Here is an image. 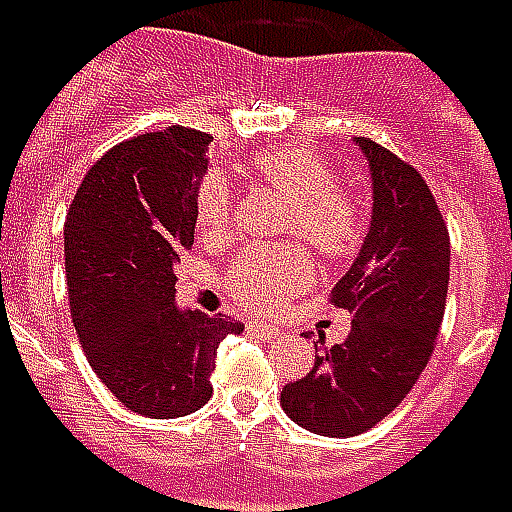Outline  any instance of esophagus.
Wrapping results in <instances>:
<instances>
[{
  "instance_id": "34e87169",
  "label": "esophagus",
  "mask_w": 512,
  "mask_h": 512,
  "mask_svg": "<svg viewBox=\"0 0 512 512\" xmlns=\"http://www.w3.org/2000/svg\"><path fill=\"white\" fill-rule=\"evenodd\" d=\"M246 329L252 334H257V337H268V340H277V337H282V329L279 326H274V323H263V321H249L246 323Z\"/></svg>"
}]
</instances>
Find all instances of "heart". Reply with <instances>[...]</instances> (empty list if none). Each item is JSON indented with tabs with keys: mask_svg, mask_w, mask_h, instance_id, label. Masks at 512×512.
Segmentation results:
<instances>
[{
	"mask_svg": "<svg viewBox=\"0 0 512 512\" xmlns=\"http://www.w3.org/2000/svg\"><path fill=\"white\" fill-rule=\"evenodd\" d=\"M246 175L257 186L288 200L282 230L299 235L326 260H340L362 244L367 230V200L362 191L334 180L326 158L301 145H279L252 153ZM197 233L205 241H222L233 224V191L222 175H205L194 194ZM310 255L299 244H255L227 268V296L249 310L271 312L307 288Z\"/></svg>",
	"mask_w": 512,
	"mask_h": 512,
	"instance_id": "heart-1",
	"label": "heart"
}]
</instances>
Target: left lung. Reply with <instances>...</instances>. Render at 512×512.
I'll use <instances>...</instances> for the list:
<instances>
[{
    "mask_svg": "<svg viewBox=\"0 0 512 512\" xmlns=\"http://www.w3.org/2000/svg\"><path fill=\"white\" fill-rule=\"evenodd\" d=\"M373 178V222L354 266L332 290L351 312L345 343L315 345V367L282 389L296 425L348 439L400 406L436 348L447 285L450 233L417 169L356 136Z\"/></svg>",
    "mask_w": 512,
    "mask_h": 512,
    "instance_id": "obj_1",
    "label": "left lung"
}]
</instances>
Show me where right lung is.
<instances>
[{
	"label": "right lung",
	"mask_w": 512,
	"mask_h": 512,
	"mask_svg": "<svg viewBox=\"0 0 512 512\" xmlns=\"http://www.w3.org/2000/svg\"><path fill=\"white\" fill-rule=\"evenodd\" d=\"M211 136L120 142L84 175L65 222L68 301L87 362L126 408L186 417L213 395L216 348L244 323L178 310L172 266L194 244V194Z\"/></svg>",
	"instance_id": "add662e5"
}]
</instances>
